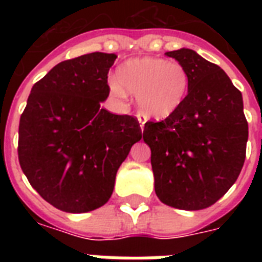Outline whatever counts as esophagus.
<instances>
[{"label":"esophagus","instance_id":"obj_1","mask_svg":"<svg viewBox=\"0 0 262 262\" xmlns=\"http://www.w3.org/2000/svg\"><path fill=\"white\" fill-rule=\"evenodd\" d=\"M137 118H139V122H140V127H141V132H144V123H145V121H144V118L141 117V115H137Z\"/></svg>","mask_w":262,"mask_h":262}]
</instances>
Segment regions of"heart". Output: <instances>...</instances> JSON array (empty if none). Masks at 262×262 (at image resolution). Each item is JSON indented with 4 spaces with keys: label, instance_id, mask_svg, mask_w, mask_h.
Instances as JSON below:
<instances>
[{
    "label": "heart",
    "instance_id": "obj_1",
    "mask_svg": "<svg viewBox=\"0 0 262 262\" xmlns=\"http://www.w3.org/2000/svg\"><path fill=\"white\" fill-rule=\"evenodd\" d=\"M190 87L189 72L178 61L159 57L127 59L118 69V79L108 80L110 92L125 98L126 91L137 96L141 113L148 118L172 115L186 99Z\"/></svg>",
    "mask_w": 262,
    "mask_h": 262
}]
</instances>
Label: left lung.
Here are the masks:
<instances>
[{"label": "left lung", "mask_w": 262, "mask_h": 262, "mask_svg": "<svg viewBox=\"0 0 262 262\" xmlns=\"http://www.w3.org/2000/svg\"><path fill=\"white\" fill-rule=\"evenodd\" d=\"M186 68L190 87L182 106L147 122L155 193L168 207L199 211L223 197L246 156L249 127L241 91L223 69L190 49L167 51Z\"/></svg>", "instance_id": "left-lung-1"}]
</instances>
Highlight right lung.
Listing matches in <instances>:
<instances>
[{
    "instance_id": "right-lung-1",
    "label": "right lung",
    "mask_w": 262,
    "mask_h": 262,
    "mask_svg": "<svg viewBox=\"0 0 262 262\" xmlns=\"http://www.w3.org/2000/svg\"><path fill=\"white\" fill-rule=\"evenodd\" d=\"M117 55L90 53L55 65L31 90L18 125V162L31 186L69 213L94 211L113 194L139 121L100 107Z\"/></svg>"
}]
</instances>
